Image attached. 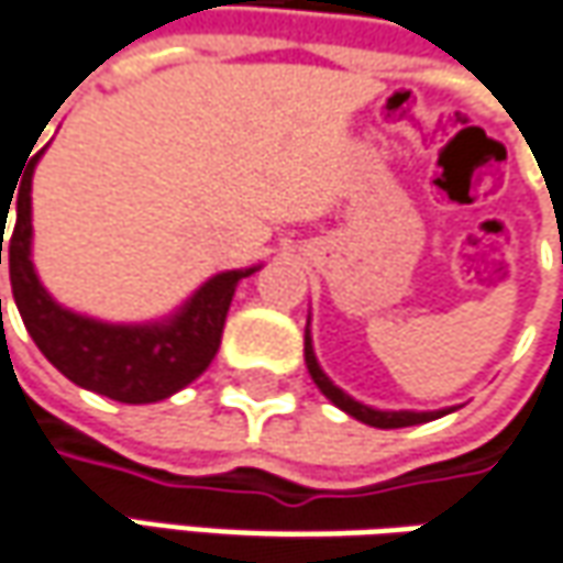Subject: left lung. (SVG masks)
I'll return each mask as SVG.
<instances>
[{
  "label": "left lung",
  "instance_id": "1",
  "mask_svg": "<svg viewBox=\"0 0 563 563\" xmlns=\"http://www.w3.org/2000/svg\"><path fill=\"white\" fill-rule=\"evenodd\" d=\"M305 364H308V374L311 379L318 383V389L323 396L330 398L336 408H342L345 415H352L361 423H367V427H379V430H398V427H415V423H427V420H437V417L449 415V411H374V408H367V405H361L355 398H349L342 389H336L330 377L320 371L318 358H314V349H311V336H308V330H305Z\"/></svg>",
  "mask_w": 563,
  "mask_h": 563
}]
</instances>
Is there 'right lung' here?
I'll return each mask as SVG.
<instances>
[{"mask_svg": "<svg viewBox=\"0 0 563 563\" xmlns=\"http://www.w3.org/2000/svg\"><path fill=\"white\" fill-rule=\"evenodd\" d=\"M40 155H33L18 186V214L5 240L11 202L0 205V264L2 243L9 255V277L14 305L36 349L77 386L89 393L148 405L189 386L218 355L223 320L236 292V283L252 271H227L208 280L186 301V308L167 323L152 327H111L99 320L70 314L49 299L30 264V174Z\"/></svg>", "mask_w": 563, "mask_h": 563, "instance_id": "obj_1", "label": "right lung"}]
</instances>
